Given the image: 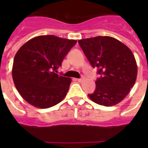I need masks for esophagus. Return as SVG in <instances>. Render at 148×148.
<instances>
[{"label":"esophagus","instance_id":"obj_1","mask_svg":"<svg viewBox=\"0 0 148 148\" xmlns=\"http://www.w3.org/2000/svg\"><path fill=\"white\" fill-rule=\"evenodd\" d=\"M84 80V77H82V78H79V79H77V81H78V82H82V81Z\"/></svg>","mask_w":148,"mask_h":148}]
</instances>
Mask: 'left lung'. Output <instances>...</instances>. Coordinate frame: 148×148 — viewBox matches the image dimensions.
<instances>
[{
  "label": "left lung",
  "mask_w": 148,
  "mask_h": 148,
  "mask_svg": "<svg viewBox=\"0 0 148 148\" xmlns=\"http://www.w3.org/2000/svg\"><path fill=\"white\" fill-rule=\"evenodd\" d=\"M79 45L93 67L101 74L96 89L88 97L100 105L110 107L123 101L134 85L138 66L128 47L109 36L81 39Z\"/></svg>",
  "instance_id": "left-lung-1"
}]
</instances>
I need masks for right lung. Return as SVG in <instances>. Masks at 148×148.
I'll use <instances>...</instances> for the list:
<instances>
[{"label":"right lung","instance_id":"add662e5","mask_svg":"<svg viewBox=\"0 0 148 148\" xmlns=\"http://www.w3.org/2000/svg\"><path fill=\"white\" fill-rule=\"evenodd\" d=\"M76 43V40L54 35H40L31 38L17 51L13 63V81L27 103L45 109L66 97L71 79L56 72Z\"/></svg>","mask_w":148,"mask_h":148}]
</instances>
